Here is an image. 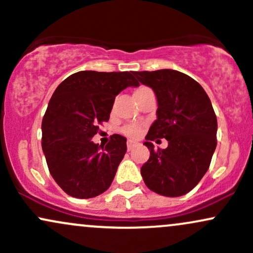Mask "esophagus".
<instances>
[{
  "label": "esophagus",
  "mask_w": 253,
  "mask_h": 253,
  "mask_svg": "<svg viewBox=\"0 0 253 253\" xmlns=\"http://www.w3.org/2000/svg\"><path fill=\"white\" fill-rule=\"evenodd\" d=\"M136 146H138V143H135V141H133V140L127 141V150L128 151H132Z\"/></svg>",
  "instance_id": "esophagus-1"
}]
</instances>
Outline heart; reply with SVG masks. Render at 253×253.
<instances>
[{"instance_id": "heart-1", "label": "heart", "mask_w": 253, "mask_h": 253, "mask_svg": "<svg viewBox=\"0 0 253 253\" xmlns=\"http://www.w3.org/2000/svg\"><path fill=\"white\" fill-rule=\"evenodd\" d=\"M139 89H143V88H139ZM139 89H136V90H139ZM123 132L126 135L132 136V138H135V136H138L139 134H140V128H139L138 126H126V127H124Z\"/></svg>"}]
</instances>
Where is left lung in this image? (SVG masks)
<instances>
[{
	"mask_svg": "<svg viewBox=\"0 0 253 253\" xmlns=\"http://www.w3.org/2000/svg\"><path fill=\"white\" fill-rule=\"evenodd\" d=\"M157 97V119L145 136L149 161L140 172L147 188L159 195L182 196L201 181L216 147L217 121L203 88L182 72L163 69L133 72ZM157 137L168 140L167 149L155 150Z\"/></svg>",
	"mask_w": 253,
	"mask_h": 253,
	"instance_id": "obj_1",
	"label": "left lung"
}]
</instances>
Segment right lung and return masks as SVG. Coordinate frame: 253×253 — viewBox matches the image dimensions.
<instances>
[{"label": "right lung", "instance_id": "add662e5", "mask_svg": "<svg viewBox=\"0 0 253 253\" xmlns=\"http://www.w3.org/2000/svg\"><path fill=\"white\" fill-rule=\"evenodd\" d=\"M133 72L80 71L54 90L42 124V146L50 173L68 195L91 199L112 184L127 151L126 138L113 134L95 144L97 124L109 120L115 96L138 86Z\"/></svg>", "mask_w": 253, "mask_h": 253}]
</instances>
